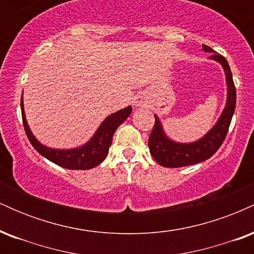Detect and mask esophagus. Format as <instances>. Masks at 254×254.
Returning a JSON list of instances; mask_svg holds the SVG:
<instances>
[{"label": "esophagus", "mask_w": 254, "mask_h": 254, "mask_svg": "<svg viewBox=\"0 0 254 254\" xmlns=\"http://www.w3.org/2000/svg\"><path fill=\"white\" fill-rule=\"evenodd\" d=\"M148 105L147 97L144 94H139L135 98V106L136 107H144Z\"/></svg>", "instance_id": "obj_1"}]
</instances>
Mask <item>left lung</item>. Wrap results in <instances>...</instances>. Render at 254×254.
Instances as JSON below:
<instances>
[{
    "label": "left lung",
    "mask_w": 254,
    "mask_h": 254,
    "mask_svg": "<svg viewBox=\"0 0 254 254\" xmlns=\"http://www.w3.org/2000/svg\"><path fill=\"white\" fill-rule=\"evenodd\" d=\"M203 50L212 52L210 58L222 64L224 71H226L227 84H228V99H227L226 109L223 110L216 125L202 139L189 144L174 143L170 141L165 136L159 118L155 116V124H154L149 139H148V145H149L150 154L154 160L164 167H183V166L193 165L209 159L222 145L227 132H228L233 113L235 110V103H237V89H235L234 81H233L232 71H230L228 62L222 55L216 54L211 48L204 45V44Z\"/></svg>",
    "instance_id": "1"
}]
</instances>
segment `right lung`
<instances>
[{
	"mask_svg": "<svg viewBox=\"0 0 254 254\" xmlns=\"http://www.w3.org/2000/svg\"><path fill=\"white\" fill-rule=\"evenodd\" d=\"M131 111H132V109H131V106H129L127 109L121 110L109 116L103 122V124L99 127L93 138L83 147L70 150H58L44 147V145L37 141L36 137L32 135L25 118L24 105H22L21 98L22 123H24V129L28 139H30L31 144L44 157L50 160L54 164L61 166V167L68 168V170H90V168L101 164L105 157H106L107 153H109L111 143H112L113 133L117 130L119 125L123 123L125 119L131 115Z\"/></svg>",
	"mask_w": 254,
	"mask_h": 254,
	"instance_id": "right-lung-1",
	"label": "right lung"
}]
</instances>
